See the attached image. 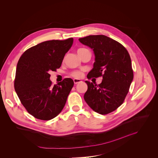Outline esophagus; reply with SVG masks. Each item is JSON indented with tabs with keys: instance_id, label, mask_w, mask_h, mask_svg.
I'll list each match as a JSON object with an SVG mask.
<instances>
[{
	"instance_id": "34e87169",
	"label": "esophagus",
	"mask_w": 158,
	"mask_h": 158,
	"mask_svg": "<svg viewBox=\"0 0 158 158\" xmlns=\"http://www.w3.org/2000/svg\"><path fill=\"white\" fill-rule=\"evenodd\" d=\"M80 82H82V80H80V79H74V83L75 84H79Z\"/></svg>"
}]
</instances>
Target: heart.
Returning a JSON list of instances; mask_svg holds the SVG:
<instances>
[{
  "mask_svg": "<svg viewBox=\"0 0 158 158\" xmlns=\"http://www.w3.org/2000/svg\"><path fill=\"white\" fill-rule=\"evenodd\" d=\"M85 49H79L78 50V52H80V51H82L83 50H85ZM71 75L73 76V77H74V78H81L82 76V75H83V73H82V72H80V71H74V72H73V73H71Z\"/></svg>",
  "mask_w": 158,
  "mask_h": 158,
  "instance_id": "b5f03b06",
  "label": "heart"
}]
</instances>
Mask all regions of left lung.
Returning <instances> with one entry per match:
<instances>
[{"label":"left lung","mask_w":158,"mask_h":158,"mask_svg":"<svg viewBox=\"0 0 158 158\" xmlns=\"http://www.w3.org/2000/svg\"><path fill=\"white\" fill-rule=\"evenodd\" d=\"M79 41L94 51L95 62L87 78L102 76L101 84L85 81L84 100L94 111L106 114L121 106L133 80L130 55L121 44L103 35H89Z\"/></svg>","instance_id":"obj_1"}]
</instances>
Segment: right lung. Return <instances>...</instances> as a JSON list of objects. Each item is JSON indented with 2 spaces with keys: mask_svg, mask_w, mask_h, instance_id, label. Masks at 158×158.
Listing matches in <instances>:
<instances>
[{
  "mask_svg": "<svg viewBox=\"0 0 158 158\" xmlns=\"http://www.w3.org/2000/svg\"><path fill=\"white\" fill-rule=\"evenodd\" d=\"M73 40L42 42L26 50L18 60L14 89L23 107L36 118L51 120L65 106L74 81L65 78L52 85L49 73L60 67Z\"/></svg>",
  "mask_w": 158,
  "mask_h": 158,
  "instance_id": "obj_1",
  "label": "right lung"
}]
</instances>
